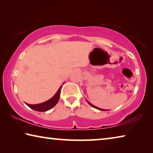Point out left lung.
Masks as SVG:
<instances>
[{
    "mask_svg": "<svg viewBox=\"0 0 153 153\" xmlns=\"http://www.w3.org/2000/svg\"><path fill=\"white\" fill-rule=\"evenodd\" d=\"M88 104L90 105H91L92 107H94V108H97V109H98V110H100V111H107V110H104V109H101V108H98V107H95V106H94L93 105H92L91 103H90L88 101Z\"/></svg>",
    "mask_w": 153,
    "mask_h": 153,
    "instance_id": "8db88e82",
    "label": "left lung"
}]
</instances>
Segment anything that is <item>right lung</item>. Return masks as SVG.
Returning <instances> with one entry per match:
<instances>
[{"label":"right lung","mask_w":153,"mask_h":153,"mask_svg":"<svg viewBox=\"0 0 153 153\" xmlns=\"http://www.w3.org/2000/svg\"><path fill=\"white\" fill-rule=\"evenodd\" d=\"M62 86L59 88L58 91L56 92V94L52 97L51 99L48 100L47 101L44 102L40 104L37 105H30L26 103V105L30 108H32L33 110H35L36 111H40V112H43V111H46L48 110H50L51 108L55 107V105L57 104V102L59 100V97H60V92Z\"/></svg>","instance_id":"obj_1"}]
</instances>
